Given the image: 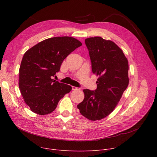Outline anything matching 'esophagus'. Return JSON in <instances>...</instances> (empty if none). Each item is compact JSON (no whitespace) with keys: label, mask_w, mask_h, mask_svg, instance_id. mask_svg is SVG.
<instances>
[{"label":"esophagus","mask_w":157,"mask_h":157,"mask_svg":"<svg viewBox=\"0 0 157 157\" xmlns=\"http://www.w3.org/2000/svg\"><path fill=\"white\" fill-rule=\"evenodd\" d=\"M72 90H79V88L75 87V86H72Z\"/></svg>","instance_id":"obj_1"}]
</instances>
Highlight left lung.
<instances>
[{
  "mask_svg": "<svg viewBox=\"0 0 157 157\" xmlns=\"http://www.w3.org/2000/svg\"><path fill=\"white\" fill-rule=\"evenodd\" d=\"M92 72L98 77L97 89L83 90L84 100L77 105L82 116L101 120L114 111L129 84L128 61L115 42L101 36L85 39Z\"/></svg>",
  "mask_w": 157,
  "mask_h": 157,
  "instance_id": "left-lung-1",
  "label": "left lung"
}]
</instances>
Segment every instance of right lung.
Masks as SVG:
<instances>
[{
  "label": "right lung",
  "instance_id": "add662e5",
  "mask_svg": "<svg viewBox=\"0 0 157 157\" xmlns=\"http://www.w3.org/2000/svg\"><path fill=\"white\" fill-rule=\"evenodd\" d=\"M82 46L71 36L47 39L28 50L19 71V88L31 111L40 115L53 112L60 99L71 92L69 85L52 79L63 61Z\"/></svg>",
  "mask_w": 157,
  "mask_h": 157
}]
</instances>
